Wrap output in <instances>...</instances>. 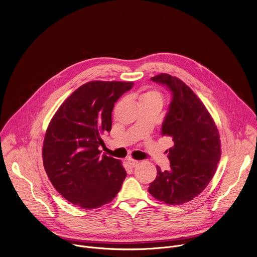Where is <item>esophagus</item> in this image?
<instances>
[{
  "label": "esophagus",
  "mask_w": 257,
  "mask_h": 257,
  "mask_svg": "<svg viewBox=\"0 0 257 257\" xmlns=\"http://www.w3.org/2000/svg\"><path fill=\"white\" fill-rule=\"evenodd\" d=\"M128 165L131 168H135L138 165V161H134V160H128Z\"/></svg>",
  "instance_id": "1"
}]
</instances>
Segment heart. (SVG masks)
Here are the masks:
<instances>
[{
  "instance_id": "b5f03b06",
  "label": "heart",
  "mask_w": 257,
  "mask_h": 257,
  "mask_svg": "<svg viewBox=\"0 0 257 257\" xmlns=\"http://www.w3.org/2000/svg\"><path fill=\"white\" fill-rule=\"evenodd\" d=\"M137 99L139 104L144 103H158L162 105L163 94L153 88H143L137 93Z\"/></svg>"
}]
</instances>
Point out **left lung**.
Wrapping results in <instances>:
<instances>
[{
	"label": "left lung",
	"mask_w": 257,
	"mask_h": 257,
	"mask_svg": "<svg viewBox=\"0 0 257 257\" xmlns=\"http://www.w3.org/2000/svg\"><path fill=\"white\" fill-rule=\"evenodd\" d=\"M153 81L166 85L173 94L162 135L171 137V170L158 174L149 192L170 205L186 203L198 196L212 179L221 159V139L206 106L181 79L161 73Z\"/></svg>",
	"instance_id": "left-lung-1"
}]
</instances>
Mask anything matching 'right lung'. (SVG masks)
Listing matches in <instances>:
<instances>
[{"label": "right lung", "mask_w": 257, "mask_h": 257, "mask_svg": "<svg viewBox=\"0 0 257 257\" xmlns=\"http://www.w3.org/2000/svg\"><path fill=\"white\" fill-rule=\"evenodd\" d=\"M134 82L89 81L60 105L43 145L46 173L55 189L78 207L92 209L112 201L126 171L120 160L102 156L101 136L112 129L118 98Z\"/></svg>", "instance_id": "add662e5"}]
</instances>
